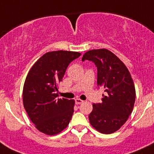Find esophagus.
<instances>
[{"instance_id":"1","label":"esophagus","mask_w":154,"mask_h":154,"mask_svg":"<svg viewBox=\"0 0 154 154\" xmlns=\"http://www.w3.org/2000/svg\"><path fill=\"white\" fill-rule=\"evenodd\" d=\"M83 100L80 99V98H76V99H75V103L77 104H81V103H83Z\"/></svg>"}]
</instances>
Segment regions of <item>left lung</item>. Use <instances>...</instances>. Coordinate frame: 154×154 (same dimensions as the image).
Wrapping results in <instances>:
<instances>
[{
	"label": "left lung",
	"mask_w": 154,
	"mask_h": 154,
	"mask_svg": "<svg viewBox=\"0 0 154 154\" xmlns=\"http://www.w3.org/2000/svg\"><path fill=\"white\" fill-rule=\"evenodd\" d=\"M85 60L96 65L97 84L106 92L102 95V102L92 104L89 123L101 133H113L126 123L133 110V80L124 63L107 49L87 51L82 58V61Z\"/></svg>",
	"instance_id": "obj_1"
}]
</instances>
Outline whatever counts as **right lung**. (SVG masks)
Segmentation results:
<instances>
[{
	"label": "right lung",
	"instance_id": "obj_1",
	"mask_svg": "<svg viewBox=\"0 0 154 154\" xmlns=\"http://www.w3.org/2000/svg\"><path fill=\"white\" fill-rule=\"evenodd\" d=\"M78 52H49L30 69L23 86V105L30 120L40 132L48 135L65 129L74 113V100L58 98V85L68 65L78 58Z\"/></svg>",
	"mask_w": 154,
	"mask_h": 154
}]
</instances>
